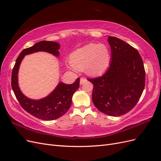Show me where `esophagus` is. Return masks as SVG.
I'll list each match as a JSON object with an SVG mask.
<instances>
[{
  "mask_svg": "<svg viewBox=\"0 0 161 161\" xmlns=\"http://www.w3.org/2000/svg\"><path fill=\"white\" fill-rule=\"evenodd\" d=\"M85 82H86V79H85V78H81L80 81V84L83 85Z\"/></svg>",
  "mask_w": 161,
  "mask_h": 161,
  "instance_id": "34e87169",
  "label": "esophagus"
}]
</instances>
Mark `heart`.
<instances>
[{
	"label": "heart",
	"instance_id": "1",
	"mask_svg": "<svg viewBox=\"0 0 161 161\" xmlns=\"http://www.w3.org/2000/svg\"><path fill=\"white\" fill-rule=\"evenodd\" d=\"M110 51L104 44L91 43L73 52L70 55L72 65L76 69L86 67L87 74L98 76L108 69L110 64Z\"/></svg>",
	"mask_w": 161,
	"mask_h": 161
}]
</instances>
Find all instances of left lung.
<instances>
[{
	"label": "left lung",
	"instance_id": "left-lung-1",
	"mask_svg": "<svg viewBox=\"0 0 161 161\" xmlns=\"http://www.w3.org/2000/svg\"><path fill=\"white\" fill-rule=\"evenodd\" d=\"M111 64L105 74L88 79L94 85L92 100L97 109L109 116L132 109L145 86L144 63L138 50L115 37H108Z\"/></svg>",
	"mask_w": 161,
	"mask_h": 161
}]
</instances>
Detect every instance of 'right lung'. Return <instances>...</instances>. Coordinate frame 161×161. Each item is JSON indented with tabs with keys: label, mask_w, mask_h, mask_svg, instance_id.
<instances>
[{
	"label": "right lung",
	"mask_w": 161,
	"mask_h": 161,
	"mask_svg": "<svg viewBox=\"0 0 161 161\" xmlns=\"http://www.w3.org/2000/svg\"><path fill=\"white\" fill-rule=\"evenodd\" d=\"M60 47L59 43L54 42L42 41L38 42L20 53L13 69L11 86L16 98L24 109L38 119L53 120L64 115L70 108L73 95L79 89L80 79L78 78L74 83L70 85L60 82L47 96L40 99H32L24 95L19 86V67L25 56L35 52H45L56 57H59L60 52L58 50Z\"/></svg>",
	"instance_id": "obj_1"
}]
</instances>
